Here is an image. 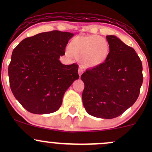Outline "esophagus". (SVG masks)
Here are the masks:
<instances>
[{"mask_svg":"<svg viewBox=\"0 0 152 152\" xmlns=\"http://www.w3.org/2000/svg\"><path fill=\"white\" fill-rule=\"evenodd\" d=\"M83 74V70H82V69L81 67L79 68V69H78V74H79V76H81V75Z\"/></svg>","mask_w":152,"mask_h":152,"instance_id":"obj_1","label":"esophagus"}]
</instances>
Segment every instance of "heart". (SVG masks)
Wrapping results in <instances>:
<instances>
[{
    "instance_id": "heart-1",
    "label": "heart",
    "mask_w": 152,
    "mask_h": 152,
    "mask_svg": "<svg viewBox=\"0 0 152 152\" xmlns=\"http://www.w3.org/2000/svg\"><path fill=\"white\" fill-rule=\"evenodd\" d=\"M69 50L80 60L83 69H93L104 64L109 55L110 47L105 38L98 35L76 36L71 39Z\"/></svg>"
}]
</instances>
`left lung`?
Instances as JSON below:
<instances>
[{
    "label": "left lung",
    "instance_id": "1",
    "mask_svg": "<svg viewBox=\"0 0 152 152\" xmlns=\"http://www.w3.org/2000/svg\"><path fill=\"white\" fill-rule=\"evenodd\" d=\"M110 51L98 67L81 75L82 100L88 114L114 118L135 103L143 82L142 64L135 50L115 36H106Z\"/></svg>",
    "mask_w": 152,
    "mask_h": 152
}]
</instances>
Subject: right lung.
<instances>
[{
  "instance_id": "obj_1",
  "label": "right lung",
  "mask_w": 152,
  "mask_h": 152,
  "mask_svg": "<svg viewBox=\"0 0 152 152\" xmlns=\"http://www.w3.org/2000/svg\"><path fill=\"white\" fill-rule=\"evenodd\" d=\"M74 34L52 31L20 41L8 66L10 89L24 109L36 114L61 107L66 91L79 78L76 64L64 65L59 58Z\"/></svg>"
}]
</instances>
